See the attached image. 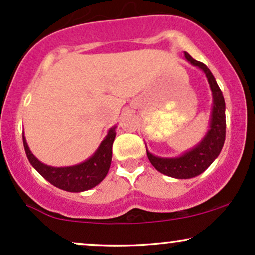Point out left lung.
I'll list each match as a JSON object with an SVG mask.
<instances>
[{
    "mask_svg": "<svg viewBox=\"0 0 255 255\" xmlns=\"http://www.w3.org/2000/svg\"><path fill=\"white\" fill-rule=\"evenodd\" d=\"M184 57L194 66H198L206 74L213 95V109L211 119V129L205 139L192 151L187 152L178 158L154 157L147 151V157L151 164L158 171L166 176L175 178H192L200 175L212 164L213 160L221 153L225 141V102L223 93L219 89L216 79L206 64L194 60L188 52H184Z\"/></svg>",
    "mask_w": 255,
    "mask_h": 255,
    "instance_id": "1",
    "label": "left lung"
}]
</instances>
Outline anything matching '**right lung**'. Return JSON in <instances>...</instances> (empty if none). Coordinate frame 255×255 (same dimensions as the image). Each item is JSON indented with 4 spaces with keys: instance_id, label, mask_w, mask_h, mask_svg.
I'll return each mask as SVG.
<instances>
[{
    "instance_id": "right-lung-1",
    "label": "right lung",
    "mask_w": 255,
    "mask_h": 255,
    "mask_svg": "<svg viewBox=\"0 0 255 255\" xmlns=\"http://www.w3.org/2000/svg\"><path fill=\"white\" fill-rule=\"evenodd\" d=\"M115 135V127H114L109 130L97 152L90 159L79 165L68 166V168H52V166L43 164L31 153L25 136H22V141H24L28 162L46 181L63 191L84 192L97 186L107 176L110 168L113 142Z\"/></svg>"
}]
</instances>
